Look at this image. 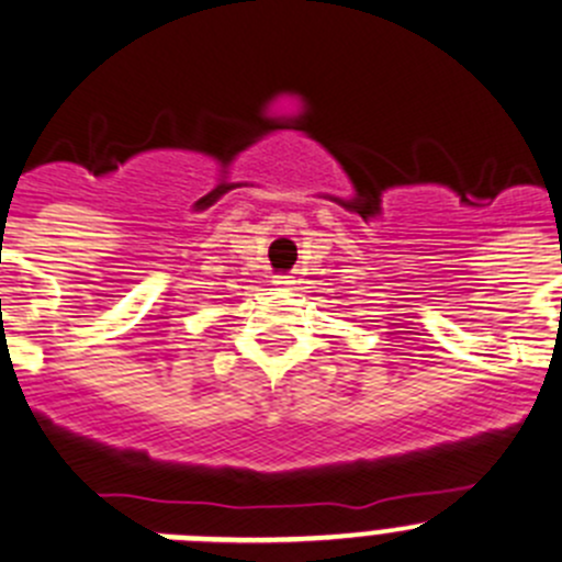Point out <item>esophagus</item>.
Returning <instances> with one entry per match:
<instances>
[{
  "instance_id": "obj_1",
  "label": "esophagus",
  "mask_w": 562,
  "mask_h": 562,
  "mask_svg": "<svg viewBox=\"0 0 562 562\" xmlns=\"http://www.w3.org/2000/svg\"><path fill=\"white\" fill-rule=\"evenodd\" d=\"M272 284H276V286H290L292 284V276H272Z\"/></svg>"
}]
</instances>
